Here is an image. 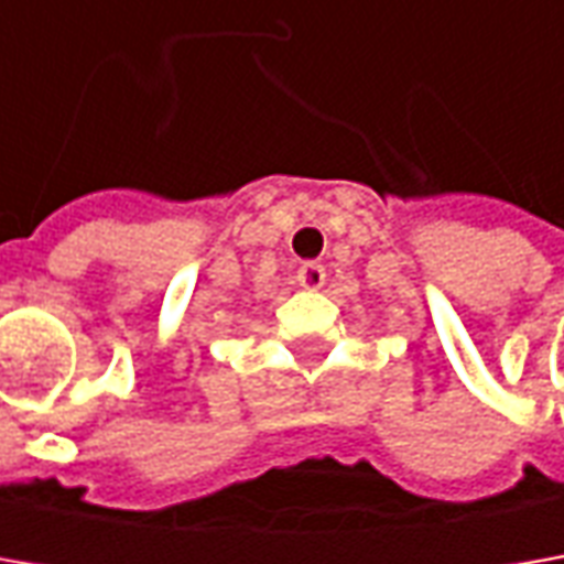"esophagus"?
<instances>
[{"label":"esophagus","instance_id":"esophagus-1","mask_svg":"<svg viewBox=\"0 0 564 564\" xmlns=\"http://www.w3.org/2000/svg\"><path fill=\"white\" fill-rule=\"evenodd\" d=\"M323 282H326V267H323V263L307 260V263L297 267V285H304V289H319Z\"/></svg>","mask_w":564,"mask_h":564}]
</instances>
